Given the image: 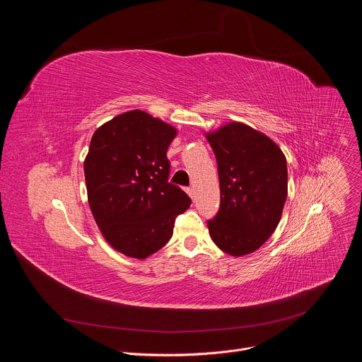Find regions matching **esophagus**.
I'll return each instance as SVG.
<instances>
[{
    "label": "esophagus",
    "instance_id": "obj_1",
    "mask_svg": "<svg viewBox=\"0 0 362 362\" xmlns=\"http://www.w3.org/2000/svg\"><path fill=\"white\" fill-rule=\"evenodd\" d=\"M186 192H187V194H189L192 199H194V189H193V187H187Z\"/></svg>",
    "mask_w": 362,
    "mask_h": 362
}]
</instances>
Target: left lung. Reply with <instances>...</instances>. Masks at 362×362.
<instances>
[{
  "instance_id": "left-lung-1",
  "label": "left lung",
  "mask_w": 362,
  "mask_h": 362,
  "mask_svg": "<svg viewBox=\"0 0 362 362\" xmlns=\"http://www.w3.org/2000/svg\"><path fill=\"white\" fill-rule=\"evenodd\" d=\"M218 163L221 206L208 221L214 242L228 255L261 247L276 229L288 194L282 150L265 134L229 123L208 134Z\"/></svg>"
}]
</instances>
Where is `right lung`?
I'll list each match as a JSON object with an SVG mask.
<instances>
[{
  "label": "right lung",
  "mask_w": 362,
  "mask_h": 362,
  "mask_svg": "<svg viewBox=\"0 0 362 362\" xmlns=\"http://www.w3.org/2000/svg\"><path fill=\"white\" fill-rule=\"evenodd\" d=\"M176 130L141 110L98 127L84 162L88 204L103 236L126 256L144 259L173 235L190 197L169 182L166 156Z\"/></svg>",
  "instance_id": "right-lung-1"
}]
</instances>
